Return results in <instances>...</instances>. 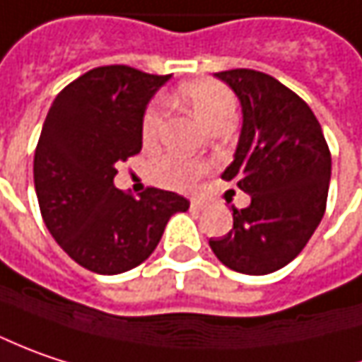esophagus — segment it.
Masks as SVG:
<instances>
[{"instance_id": "1", "label": "esophagus", "mask_w": 362, "mask_h": 362, "mask_svg": "<svg viewBox=\"0 0 362 362\" xmlns=\"http://www.w3.org/2000/svg\"><path fill=\"white\" fill-rule=\"evenodd\" d=\"M191 209H193V211H202V209H204V204H202L199 199H191Z\"/></svg>"}]
</instances>
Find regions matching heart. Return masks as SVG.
I'll list each match as a JSON object with an SVG mask.
<instances>
[{
  "instance_id": "1",
  "label": "heart",
  "mask_w": 362,
  "mask_h": 362,
  "mask_svg": "<svg viewBox=\"0 0 362 362\" xmlns=\"http://www.w3.org/2000/svg\"><path fill=\"white\" fill-rule=\"evenodd\" d=\"M181 93L206 128L214 126L220 119L234 118V107H236L234 95L220 83L193 81L185 85ZM165 112H167L165 101H154L146 110L142 119V138L146 142H153L158 136L165 122ZM202 173H204V165L183 160L179 156H163L153 163L154 181L167 187H189L202 177Z\"/></svg>"
}]
</instances>
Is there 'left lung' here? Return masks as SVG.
Segmentation results:
<instances>
[{
    "mask_svg": "<svg viewBox=\"0 0 362 362\" xmlns=\"http://www.w3.org/2000/svg\"><path fill=\"white\" fill-rule=\"evenodd\" d=\"M236 93L243 128L222 179L250 195L234 209L214 255L244 275H267L291 262L322 222L332 158L310 105L275 77L252 69L216 73Z\"/></svg>",
    "mask_w": 362,
    "mask_h": 362,
    "instance_id": "obj_1",
    "label": "left lung"
}]
</instances>
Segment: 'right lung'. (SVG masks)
I'll use <instances>...</instances> for the list:
<instances>
[{
    "label": "right lung",
    "mask_w": 362,
    "mask_h": 362,
    "mask_svg": "<svg viewBox=\"0 0 362 362\" xmlns=\"http://www.w3.org/2000/svg\"><path fill=\"white\" fill-rule=\"evenodd\" d=\"M132 66H98L54 98L34 154V187L48 232L64 252L100 275L144 262L167 222L189 202L148 187L136 199L114 185L116 165L142 148L148 101L169 81Z\"/></svg>",
    "instance_id": "obj_1"
}]
</instances>
